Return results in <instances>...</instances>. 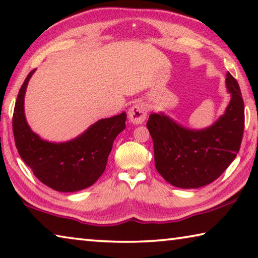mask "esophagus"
<instances>
[{
    "label": "esophagus",
    "instance_id": "34e87169",
    "mask_svg": "<svg viewBox=\"0 0 258 258\" xmlns=\"http://www.w3.org/2000/svg\"><path fill=\"white\" fill-rule=\"evenodd\" d=\"M148 109L146 103L137 102L130 108L128 110V119L133 124H142L147 118Z\"/></svg>",
    "mask_w": 258,
    "mask_h": 258
}]
</instances>
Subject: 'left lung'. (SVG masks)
<instances>
[{"mask_svg": "<svg viewBox=\"0 0 258 258\" xmlns=\"http://www.w3.org/2000/svg\"><path fill=\"white\" fill-rule=\"evenodd\" d=\"M229 106L212 126L190 130L164 113H151L147 127L154 141L156 169L172 185L195 189L222 175L239 152L244 127V106L238 82L226 74Z\"/></svg>", "mask_w": 258, "mask_h": 258, "instance_id": "8db88e82", "label": "left lung"}]
</instances>
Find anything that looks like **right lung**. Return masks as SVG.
<instances>
[{
    "label": "right lung",
    "mask_w": 258,
    "mask_h": 258,
    "mask_svg": "<svg viewBox=\"0 0 258 258\" xmlns=\"http://www.w3.org/2000/svg\"><path fill=\"white\" fill-rule=\"evenodd\" d=\"M34 72L28 74L20 87L12 117L17 149L43 184L60 192L86 189L106 169L113 140L125 128L126 113L98 120L72 141H44L30 130L24 110L26 87Z\"/></svg>",
    "instance_id": "right-lung-1"
}]
</instances>
